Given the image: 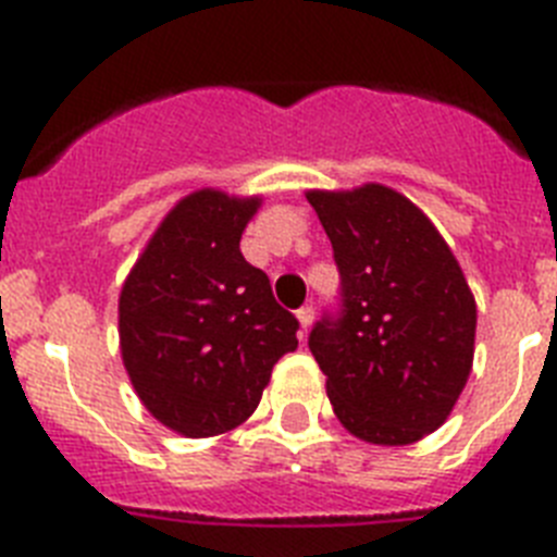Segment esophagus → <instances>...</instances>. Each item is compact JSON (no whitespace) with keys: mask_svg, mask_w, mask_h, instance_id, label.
Instances as JSON below:
<instances>
[{"mask_svg":"<svg viewBox=\"0 0 557 557\" xmlns=\"http://www.w3.org/2000/svg\"><path fill=\"white\" fill-rule=\"evenodd\" d=\"M295 314H298V323H301V337H304V334L309 332V326H312V321H314V309L312 307H301Z\"/></svg>","mask_w":557,"mask_h":557,"instance_id":"obj_1","label":"esophagus"}]
</instances>
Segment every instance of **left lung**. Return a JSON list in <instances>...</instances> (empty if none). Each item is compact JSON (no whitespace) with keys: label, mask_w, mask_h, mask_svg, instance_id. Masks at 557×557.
Here are the masks:
<instances>
[{"label":"left lung","mask_w":557,"mask_h":557,"mask_svg":"<svg viewBox=\"0 0 557 557\" xmlns=\"http://www.w3.org/2000/svg\"><path fill=\"white\" fill-rule=\"evenodd\" d=\"M307 200L339 270V309L309 332L334 416L368 444H416L444 424L471 373L466 275L424 211L387 186Z\"/></svg>","instance_id":"1"}]
</instances>
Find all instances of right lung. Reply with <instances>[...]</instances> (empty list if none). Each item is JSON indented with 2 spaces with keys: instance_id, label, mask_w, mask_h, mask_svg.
<instances>
[{
  "instance_id": "add662e5",
  "label": "right lung",
  "mask_w": 557,
  "mask_h": 557,
  "mask_svg": "<svg viewBox=\"0 0 557 557\" xmlns=\"http://www.w3.org/2000/svg\"><path fill=\"white\" fill-rule=\"evenodd\" d=\"M262 200L191 191L122 284L120 348L141 405L186 437L234 430L259 407L298 321L239 239Z\"/></svg>"
}]
</instances>
